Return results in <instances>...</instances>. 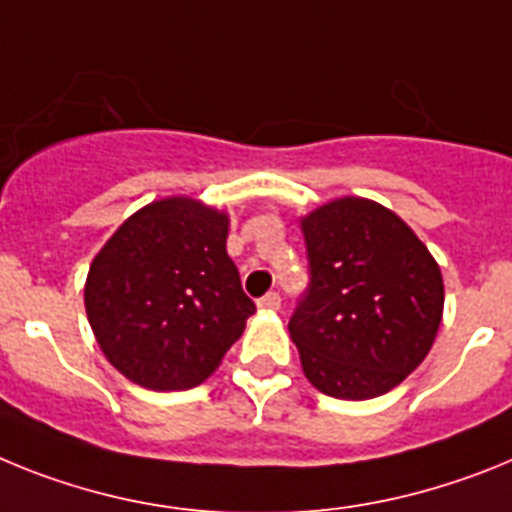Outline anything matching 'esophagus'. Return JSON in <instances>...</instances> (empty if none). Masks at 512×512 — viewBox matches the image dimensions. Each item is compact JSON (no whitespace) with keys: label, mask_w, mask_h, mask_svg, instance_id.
Instances as JSON below:
<instances>
[{"label":"esophagus","mask_w":512,"mask_h":512,"mask_svg":"<svg viewBox=\"0 0 512 512\" xmlns=\"http://www.w3.org/2000/svg\"><path fill=\"white\" fill-rule=\"evenodd\" d=\"M257 306H260V309H268V311H278V309H281V296H278L275 291L265 293V296L257 301Z\"/></svg>","instance_id":"obj_1"}]
</instances>
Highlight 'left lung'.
Returning a JSON list of instances; mask_svg holds the SVG:
<instances>
[{
	"instance_id": "obj_1",
	"label": "left lung",
	"mask_w": 512,
	"mask_h": 512,
	"mask_svg": "<svg viewBox=\"0 0 512 512\" xmlns=\"http://www.w3.org/2000/svg\"><path fill=\"white\" fill-rule=\"evenodd\" d=\"M301 229L309 283L288 332L306 379L335 399L386 394L441 327V270L410 226L363 198L327 203Z\"/></svg>"
}]
</instances>
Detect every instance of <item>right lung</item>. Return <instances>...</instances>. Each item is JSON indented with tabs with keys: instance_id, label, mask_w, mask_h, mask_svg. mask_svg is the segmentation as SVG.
<instances>
[{
	"instance_id": "1",
	"label": "right lung",
	"mask_w": 512,
	"mask_h": 512,
	"mask_svg": "<svg viewBox=\"0 0 512 512\" xmlns=\"http://www.w3.org/2000/svg\"><path fill=\"white\" fill-rule=\"evenodd\" d=\"M224 213L167 198L133 213L92 262L84 306L102 353L133 384L198 386L255 314L226 255Z\"/></svg>"
}]
</instances>
